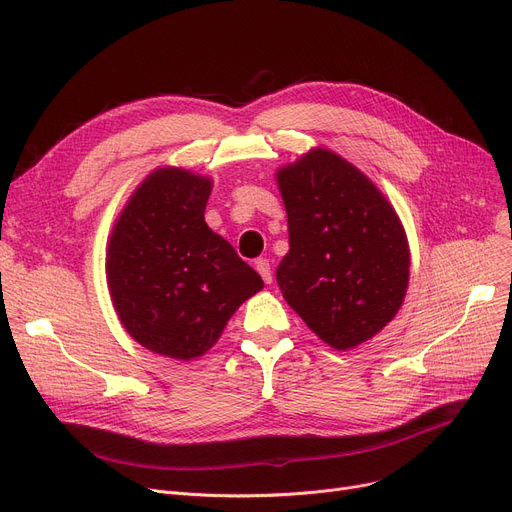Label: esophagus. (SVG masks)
Here are the masks:
<instances>
[{
  "label": "esophagus",
  "instance_id": "esophagus-1",
  "mask_svg": "<svg viewBox=\"0 0 512 512\" xmlns=\"http://www.w3.org/2000/svg\"><path fill=\"white\" fill-rule=\"evenodd\" d=\"M255 270L261 274V278H263V282L265 284H272V265H270V259H265V257H259L257 261H255Z\"/></svg>",
  "mask_w": 512,
  "mask_h": 512
}]
</instances>
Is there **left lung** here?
Returning a JSON list of instances; mask_svg holds the SVG:
<instances>
[{
  "instance_id": "left-lung-1",
  "label": "left lung",
  "mask_w": 512,
  "mask_h": 512,
  "mask_svg": "<svg viewBox=\"0 0 512 512\" xmlns=\"http://www.w3.org/2000/svg\"><path fill=\"white\" fill-rule=\"evenodd\" d=\"M276 176L290 242L278 286L321 340L355 348L388 326L405 299V228L378 186L334 151L313 149Z\"/></svg>"
}]
</instances>
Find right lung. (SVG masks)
Instances as JSON below:
<instances>
[{"label":"right lung","instance_id":"1","mask_svg":"<svg viewBox=\"0 0 512 512\" xmlns=\"http://www.w3.org/2000/svg\"><path fill=\"white\" fill-rule=\"evenodd\" d=\"M211 180L159 168L128 199L107 245V284L126 332L191 361L218 342L261 276L205 224Z\"/></svg>","mask_w":512,"mask_h":512}]
</instances>
